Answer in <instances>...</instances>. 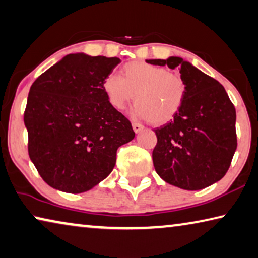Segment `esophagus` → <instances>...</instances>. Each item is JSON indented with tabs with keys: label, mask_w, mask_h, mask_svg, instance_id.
Returning a JSON list of instances; mask_svg holds the SVG:
<instances>
[{
	"label": "esophagus",
	"mask_w": 258,
	"mask_h": 258,
	"mask_svg": "<svg viewBox=\"0 0 258 258\" xmlns=\"http://www.w3.org/2000/svg\"><path fill=\"white\" fill-rule=\"evenodd\" d=\"M132 127H133V130H134V132H136V133H139V132H141V131L145 128V127H144V125L139 124V122H136V121H134V122H133V124H132Z\"/></svg>",
	"instance_id": "esophagus-1"
}]
</instances>
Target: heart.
Wrapping results in <instances>:
<instances>
[{
  "instance_id": "b5f03b06",
  "label": "heart",
  "mask_w": 258,
  "mask_h": 258,
  "mask_svg": "<svg viewBox=\"0 0 258 258\" xmlns=\"http://www.w3.org/2000/svg\"><path fill=\"white\" fill-rule=\"evenodd\" d=\"M102 89L116 110L124 109L134 96V114L153 125L166 124L175 118L187 95V84L180 73L147 62L126 63L121 78L108 75Z\"/></svg>"
}]
</instances>
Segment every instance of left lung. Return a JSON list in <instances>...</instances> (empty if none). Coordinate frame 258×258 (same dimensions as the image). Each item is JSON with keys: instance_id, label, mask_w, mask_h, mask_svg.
Masks as SVG:
<instances>
[{"instance_id": "1", "label": "left lung", "mask_w": 258, "mask_h": 258, "mask_svg": "<svg viewBox=\"0 0 258 258\" xmlns=\"http://www.w3.org/2000/svg\"><path fill=\"white\" fill-rule=\"evenodd\" d=\"M180 70L187 84L185 103L175 118L155 128V170L163 180L199 190L226 174L236 149L235 108L217 80L180 57L147 59Z\"/></svg>"}]
</instances>
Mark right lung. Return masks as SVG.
Listing matches in <instances>:
<instances>
[{"label":"right lung","mask_w":258,"mask_h":258,"mask_svg":"<svg viewBox=\"0 0 258 258\" xmlns=\"http://www.w3.org/2000/svg\"><path fill=\"white\" fill-rule=\"evenodd\" d=\"M117 57L70 54L31 86L24 122L28 155L49 186L83 193L111 173L117 149L136 136L102 83Z\"/></svg>","instance_id":"1"}]
</instances>
